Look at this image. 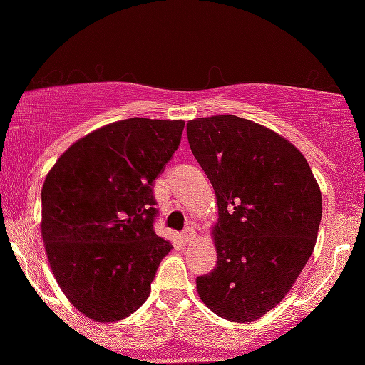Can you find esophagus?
I'll list each match as a JSON object with an SVG mask.
<instances>
[{"label":"esophagus","mask_w":365,"mask_h":365,"mask_svg":"<svg viewBox=\"0 0 365 365\" xmlns=\"http://www.w3.org/2000/svg\"><path fill=\"white\" fill-rule=\"evenodd\" d=\"M182 238L185 242H192L195 238V230L192 226H188V228H185V232L182 233Z\"/></svg>","instance_id":"obj_1"}]
</instances>
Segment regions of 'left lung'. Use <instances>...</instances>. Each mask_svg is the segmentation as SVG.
<instances>
[{"label": "left lung", "instance_id": "left-lung-1", "mask_svg": "<svg viewBox=\"0 0 365 365\" xmlns=\"http://www.w3.org/2000/svg\"><path fill=\"white\" fill-rule=\"evenodd\" d=\"M187 137L220 215L216 267L197 278V292L223 319L252 322L279 304L311 257L319 185L295 145L250 120L197 118Z\"/></svg>", "mask_w": 365, "mask_h": 365}]
</instances>
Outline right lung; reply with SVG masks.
I'll list each match as a JSON object with an SVG mask.
<instances>
[{
	"mask_svg": "<svg viewBox=\"0 0 365 365\" xmlns=\"http://www.w3.org/2000/svg\"><path fill=\"white\" fill-rule=\"evenodd\" d=\"M182 120L128 118L94 130L44 180L43 240L54 278L82 314L125 319L148 300L163 257L154 180L182 140Z\"/></svg>",
	"mask_w": 365,
	"mask_h": 365,
	"instance_id": "right-lung-1",
	"label": "right lung"
}]
</instances>
